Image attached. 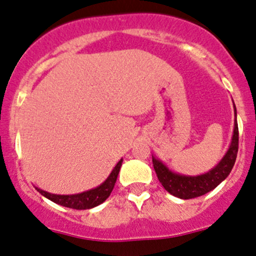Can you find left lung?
I'll use <instances>...</instances> for the list:
<instances>
[{
    "mask_svg": "<svg viewBox=\"0 0 256 256\" xmlns=\"http://www.w3.org/2000/svg\"><path fill=\"white\" fill-rule=\"evenodd\" d=\"M234 104V103H233ZM234 130H233L232 141H230V148L222 160L216 166L208 170L205 174L200 176H182V174L174 173L162 160L152 156L153 168L157 174L158 180L163 185L164 189L173 196L182 198V200H189V198L202 196L205 194L214 190L218 186L220 182L230 176L233 166L236 160V153H238V122H236V110L234 106Z\"/></svg>",
    "mask_w": 256,
    "mask_h": 256,
    "instance_id": "left-lung-1",
    "label": "left lung"
}]
</instances>
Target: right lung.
Here are the masks:
<instances>
[{
	"mask_svg": "<svg viewBox=\"0 0 256 256\" xmlns=\"http://www.w3.org/2000/svg\"><path fill=\"white\" fill-rule=\"evenodd\" d=\"M121 164H122V160H120L116 166H114V169L109 174V176L106 178V182H102L99 186L94 188V189L87 190V192L74 194V195H56V194L48 192L45 190L39 189V188H36V189L42 196H45V198H49L52 202L58 204V205L74 210L93 208V207L103 204L109 198L112 189H114L115 182H116V178L119 176Z\"/></svg>",
	"mask_w": 256,
	"mask_h": 256,
	"instance_id": "add662e5",
	"label": "right lung"
}]
</instances>
